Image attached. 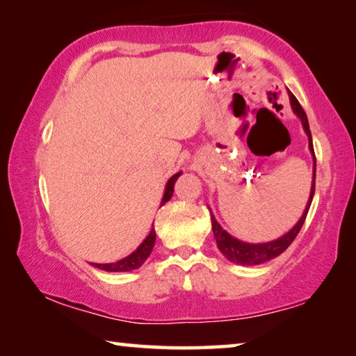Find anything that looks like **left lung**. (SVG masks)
<instances>
[{
    "instance_id": "8db88e82",
    "label": "left lung",
    "mask_w": 356,
    "mask_h": 356,
    "mask_svg": "<svg viewBox=\"0 0 356 356\" xmlns=\"http://www.w3.org/2000/svg\"><path fill=\"white\" fill-rule=\"evenodd\" d=\"M289 99H291V106L292 111L297 114V118L301 120V125H303L305 134L308 135V143H309V150L312 154V161H314V168H312V184H311V193H309V200L308 204H306L305 212L301 215V218L297 221L291 231L286 232L284 236H281L280 238L272 240V242H265V243H246L243 240H238L236 237H232L231 234L225 231L220 226V222L215 220V216L210 210V220H212V229H213V236L216 238V246L218 250L222 252L227 261L236 262L238 265H259L264 264L267 261H272V259L278 257L281 252H284L289 245H291L297 234L300 232L301 226L306 220V215H308V210L311 207L312 197H314V191H316V155H314V147H312V136H311V130H309V122L308 118H306V113L301 105L298 104V100L295 99V95L292 92H289Z\"/></svg>"
}]
</instances>
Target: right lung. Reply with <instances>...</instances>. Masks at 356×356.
I'll return each mask as SVG.
<instances>
[{
    "mask_svg": "<svg viewBox=\"0 0 356 356\" xmlns=\"http://www.w3.org/2000/svg\"><path fill=\"white\" fill-rule=\"evenodd\" d=\"M180 174H182V171L174 174V176L166 182L165 193H163V197H161L160 206H165V204L171 200V196L174 193V184H176V180L179 179ZM155 238H156L155 237V229H154V225H152V229H150L149 236L144 238L141 245L138 246V248L134 252H130L127 257L120 259V261H116V262H110V264H94V262H91V265H94V267H97L100 270H105V272H131V270L140 268L141 265L146 262V259L149 257V254L154 250Z\"/></svg>",
    "mask_w": 356,
    "mask_h": 356,
    "instance_id": "right-lung-1",
    "label": "right lung"
}]
</instances>
